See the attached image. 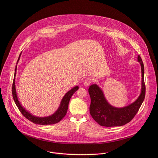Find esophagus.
I'll list each match as a JSON object with an SVG mask.
<instances>
[{
	"instance_id": "obj_1",
	"label": "esophagus",
	"mask_w": 158,
	"mask_h": 158,
	"mask_svg": "<svg viewBox=\"0 0 158 158\" xmlns=\"http://www.w3.org/2000/svg\"><path fill=\"white\" fill-rule=\"evenodd\" d=\"M93 82V79L91 77H87L85 79V80L84 81V85L85 86H88L90 84H91Z\"/></svg>"
}]
</instances>
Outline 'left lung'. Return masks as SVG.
<instances>
[{"mask_svg":"<svg viewBox=\"0 0 158 158\" xmlns=\"http://www.w3.org/2000/svg\"><path fill=\"white\" fill-rule=\"evenodd\" d=\"M138 60L141 66V92L136 101L129 106L121 108L112 106L108 103L102 91L98 85L93 84L89 86L88 91L91 97L90 114L99 125L105 127L121 126L129 123L137 114L144 101L146 94L144 64L139 55Z\"/></svg>","mask_w":158,"mask_h":158,"instance_id":"1","label":"left lung"}]
</instances>
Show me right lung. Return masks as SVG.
<instances>
[{
	"label": "right lung",
	"instance_id": "right-lung-1",
	"mask_svg": "<svg viewBox=\"0 0 158 158\" xmlns=\"http://www.w3.org/2000/svg\"><path fill=\"white\" fill-rule=\"evenodd\" d=\"M20 54H21V53H20ZM20 54L19 55L17 64L18 63V62L19 60ZM16 70H17V65L15 66V73H14V81H13V84H12V96H13L14 102H15L16 106H17L18 109H19L20 112L22 113V114L23 115L26 119H27L30 121H31L36 124L49 125V124H56V123H59L65 116V114L67 113V109H68V106H69V102L70 99L72 97V96L73 95V94L79 89V87L77 85L75 86L74 87H73L72 89L70 90L69 91H68L65 94V96L62 99L59 107L52 115H51L50 116H48V117H44V118L34 116V115L29 113V112L27 110H26L23 107H22L18 100L17 93H16L15 84Z\"/></svg>",
	"mask_w": 158,
	"mask_h": 158
}]
</instances>
